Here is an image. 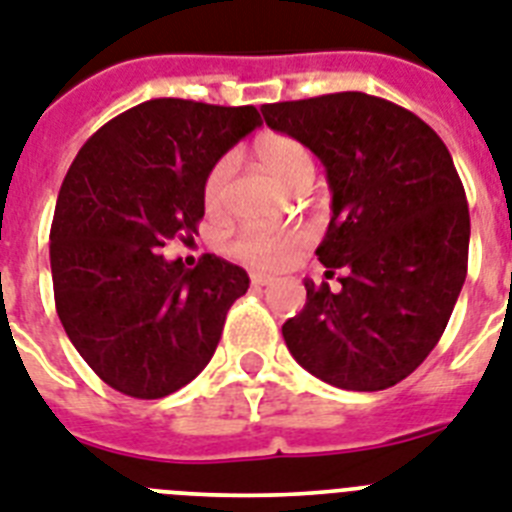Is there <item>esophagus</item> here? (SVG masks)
Wrapping results in <instances>:
<instances>
[{
  "label": "esophagus",
  "instance_id": "1",
  "mask_svg": "<svg viewBox=\"0 0 512 512\" xmlns=\"http://www.w3.org/2000/svg\"><path fill=\"white\" fill-rule=\"evenodd\" d=\"M272 282H274V277H269V274H259V272L251 274L253 287H266V285H272Z\"/></svg>",
  "mask_w": 512,
  "mask_h": 512
}]
</instances>
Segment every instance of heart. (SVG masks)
<instances>
[{
    "label": "heart",
    "mask_w": 512,
    "mask_h": 512,
    "mask_svg": "<svg viewBox=\"0 0 512 512\" xmlns=\"http://www.w3.org/2000/svg\"><path fill=\"white\" fill-rule=\"evenodd\" d=\"M256 159L261 162L269 175L277 180L290 193H301L314 180V156L303 146L298 138L280 133L261 135L256 146ZM232 172H235V162L232 156H222L206 175L204 183V204L209 211H222L230 196ZM303 243L301 232H272V230H246L240 232L235 243H232V253L240 261H246L251 266H261V269H272V266L285 264L293 251Z\"/></svg>",
    "instance_id": "obj_1"
}]
</instances>
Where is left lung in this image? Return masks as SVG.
Wrapping results in <instances>:
<instances>
[{"mask_svg":"<svg viewBox=\"0 0 512 512\" xmlns=\"http://www.w3.org/2000/svg\"><path fill=\"white\" fill-rule=\"evenodd\" d=\"M266 125L314 151L332 219L316 256L340 290L306 280V306L282 324L308 374L340 390L403 382L445 332L468 272L466 190L437 133L361 91L261 107Z\"/></svg>","mask_w":512,"mask_h":512,"instance_id":"left-lung-1","label":"left lung"}]
</instances>
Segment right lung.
<instances>
[{
  "label": "right lung",
  "instance_id": "obj_1",
  "mask_svg": "<svg viewBox=\"0 0 512 512\" xmlns=\"http://www.w3.org/2000/svg\"><path fill=\"white\" fill-rule=\"evenodd\" d=\"M261 125L256 107L151 99L96 130L65 175L49 235L59 322L112 390L172 395L211 361L246 269L170 261L204 219L206 175Z\"/></svg>",
  "mask_w": 512,
  "mask_h": 512
}]
</instances>
